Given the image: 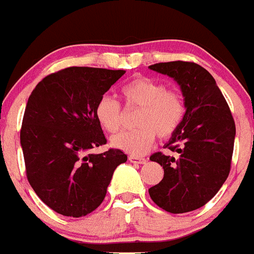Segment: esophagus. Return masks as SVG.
Returning a JSON list of instances; mask_svg holds the SVG:
<instances>
[{
  "mask_svg": "<svg viewBox=\"0 0 254 254\" xmlns=\"http://www.w3.org/2000/svg\"><path fill=\"white\" fill-rule=\"evenodd\" d=\"M128 160L133 164H146V159H142V158H136V156H129Z\"/></svg>",
  "mask_w": 254,
  "mask_h": 254,
  "instance_id": "34e87169",
  "label": "esophagus"
}]
</instances>
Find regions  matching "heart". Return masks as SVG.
Wrapping results in <instances>:
<instances>
[{"label": "heart", "mask_w": 254, "mask_h": 254, "mask_svg": "<svg viewBox=\"0 0 254 254\" xmlns=\"http://www.w3.org/2000/svg\"><path fill=\"white\" fill-rule=\"evenodd\" d=\"M127 105L141 107L136 118L138 128L125 131L112 138V145L132 156L145 155L152 147L156 134L169 137L185 118L186 107L179 93L167 90L163 82L150 77H136L121 89ZM96 121L109 133L121 128V107L111 96H102L95 107Z\"/></svg>", "instance_id": "1"}]
</instances>
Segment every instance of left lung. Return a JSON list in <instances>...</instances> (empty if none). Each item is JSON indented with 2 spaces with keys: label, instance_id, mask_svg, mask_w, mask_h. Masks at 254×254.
Listing matches in <instances>:
<instances>
[{
  "label": "left lung",
  "instance_id": "1",
  "mask_svg": "<svg viewBox=\"0 0 254 254\" xmlns=\"http://www.w3.org/2000/svg\"><path fill=\"white\" fill-rule=\"evenodd\" d=\"M150 69L179 85L186 113L164 147L178 156L155 152L150 160L163 167L164 178L149 190L159 207L172 214L197 210L221 188L230 172L235 123L225 98L207 69L193 62H164Z\"/></svg>",
  "mask_w": 254,
  "mask_h": 254
}]
</instances>
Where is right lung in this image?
Returning a JSON list of instances; mask_svg holds the SVG:
<instances>
[{
	"label": "right lung",
	"mask_w": 254,
	"mask_h": 254,
	"mask_svg": "<svg viewBox=\"0 0 254 254\" xmlns=\"http://www.w3.org/2000/svg\"><path fill=\"white\" fill-rule=\"evenodd\" d=\"M125 73L68 67L44 77L29 96L20 132L26 177L38 197L64 216L99 207L116 168L127 161L118 149L90 152L107 143L96 103Z\"/></svg>",
	"instance_id": "add662e5"
}]
</instances>
